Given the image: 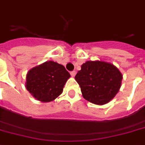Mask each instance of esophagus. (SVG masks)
Returning a JSON list of instances; mask_svg holds the SVG:
<instances>
[{
  "label": "esophagus",
  "mask_w": 145,
  "mask_h": 145,
  "mask_svg": "<svg viewBox=\"0 0 145 145\" xmlns=\"http://www.w3.org/2000/svg\"><path fill=\"white\" fill-rule=\"evenodd\" d=\"M70 74H71V76L72 77H74V76H76V72H75V71L71 72H70Z\"/></svg>",
  "instance_id": "34e87169"
}]
</instances>
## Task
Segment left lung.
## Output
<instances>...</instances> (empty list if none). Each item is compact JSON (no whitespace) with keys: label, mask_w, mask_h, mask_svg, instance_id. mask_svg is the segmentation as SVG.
<instances>
[{"label":"left lung","mask_w":145,"mask_h":145,"mask_svg":"<svg viewBox=\"0 0 145 145\" xmlns=\"http://www.w3.org/2000/svg\"><path fill=\"white\" fill-rule=\"evenodd\" d=\"M123 76L111 63L103 61H87L75 76L83 98L97 105L106 104L116 96Z\"/></svg>","instance_id":"8db88e82"}]
</instances>
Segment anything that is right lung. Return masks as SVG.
Instances as JSON below:
<instances>
[{"instance_id":"add662e5","label":"right lung","mask_w":145,"mask_h":145,"mask_svg":"<svg viewBox=\"0 0 145 145\" xmlns=\"http://www.w3.org/2000/svg\"><path fill=\"white\" fill-rule=\"evenodd\" d=\"M69 77L70 74L63 65L48 61L28 72L25 86L35 99L47 103L62 93Z\"/></svg>"}]
</instances>
